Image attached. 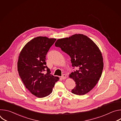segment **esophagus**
Masks as SVG:
<instances>
[{
  "label": "esophagus",
  "instance_id": "obj_1",
  "mask_svg": "<svg viewBox=\"0 0 121 121\" xmlns=\"http://www.w3.org/2000/svg\"><path fill=\"white\" fill-rule=\"evenodd\" d=\"M61 78L62 79H65L66 78V75L65 74H63Z\"/></svg>",
  "mask_w": 121,
  "mask_h": 121
}]
</instances>
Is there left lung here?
Instances as JSON below:
<instances>
[{
  "label": "left lung",
  "instance_id": "8db88e82",
  "mask_svg": "<svg viewBox=\"0 0 121 121\" xmlns=\"http://www.w3.org/2000/svg\"><path fill=\"white\" fill-rule=\"evenodd\" d=\"M55 46L69 56L73 68H78L69 76L76 84L72 93L83 95L91 91L99 79L103 68V58L98 47L81 34L58 39Z\"/></svg>",
  "mask_w": 121,
  "mask_h": 121
}]
</instances>
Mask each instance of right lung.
<instances>
[{
	"mask_svg": "<svg viewBox=\"0 0 121 121\" xmlns=\"http://www.w3.org/2000/svg\"><path fill=\"white\" fill-rule=\"evenodd\" d=\"M56 39L39 36L23 48L18 61V71L26 88L34 95L43 98L50 95L59 78L50 74L46 65V56Z\"/></svg>",
	"mask_w": 121,
	"mask_h": 121,
	"instance_id": "add662e5",
	"label": "right lung"
}]
</instances>
